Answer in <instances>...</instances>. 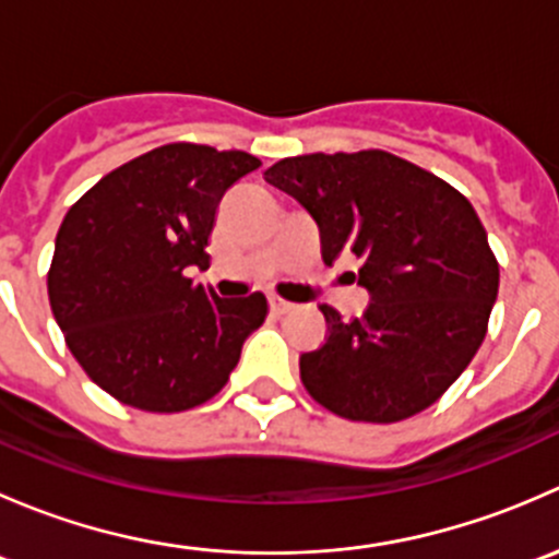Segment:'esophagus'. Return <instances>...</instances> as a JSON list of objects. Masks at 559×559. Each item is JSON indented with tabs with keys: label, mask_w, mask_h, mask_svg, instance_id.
Returning a JSON list of instances; mask_svg holds the SVG:
<instances>
[{
	"label": "esophagus",
	"mask_w": 559,
	"mask_h": 559,
	"mask_svg": "<svg viewBox=\"0 0 559 559\" xmlns=\"http://www.w3.org/2000/svg\"><path fill=\"white\" fill-rule=\"evenodd\" d=\"M270 311L273 313H286V311H292V302L289 300H284V297H278V295H270Z\"/></svg>",
	"instance_id": "1"
}]
</instances>
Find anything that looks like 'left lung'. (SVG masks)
<instances>
[{"label": "left lung", "mask_w": 559, "mask_h": 559, "mask_svg": "<svg viewBox=\"0 0 559 559\" xmlns=\"http://www.w3.org/2000/svg\"><path fill=\"white\" fill-rule=\"evenodd\" d=\"M264 180L311 213L326 264L359 259L352 275L370 292L348 321L319 306L330 335L300 357L308 394L376 425L430 408L476 357L498 300V259L467 197L379 148L289 156Z\"/></svg>", "instance_id": "obj_1"}]
</instances>
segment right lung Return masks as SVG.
Listing matches in <instances>:
<instances>
[{
    "mask_svg": "<svg viewBox=\"0 0 559 559\" xmlns=\"http://www.w3.org/2000/svg\"><path fill=\"white\" fill-rule=\"evenodd\" d=\"M259 165L246 151L159 145L67 211L48 270L50 311L78 365L118 403L178 414L229 381L267 300H222L186 270L207 267L218 202Z\"/></svg>",
    "mask_w": 559,
    "mask_h": 559,
    "instance_id": "add662e5",
    "label": "right lung"
}]
</instances>
